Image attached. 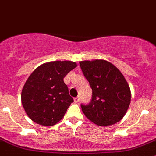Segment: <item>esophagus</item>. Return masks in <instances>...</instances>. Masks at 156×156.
Wrapping results in <instances>:
<instances>
[{"mask_svg":"<svg viewBox=\"0 0 156 156\" xmlns=\"http://www.w3.org/2000/svg\"><path fill=\"white\" fill-rule=\"evenodd\" d=\"M80 101V97H77L75 98H74V102L75 103H78Z\"/></svg>","mask_w":156,"mask_h":156,"instance_id":"34e87169","label":"esophagus"}]
</instances>
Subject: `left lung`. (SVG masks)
Listing matches in <instances>:
<instances>
[{"label":"left lung","instance_id":"8db88e82","mask_svg":"<svg viewBox=\"0 0 156 156\" xmlns=\"http://www.w3.org/2000/svg\"><path fill=\"white\" fill-rule=\"evenodd\" d=\"M92 88V100L81 105L84 115L100 126L115 125L123 119L131 100V93L122 72L104 59L79 62Z\"/></svg>","mask_w":156,"mask_h":156}]
</instances>
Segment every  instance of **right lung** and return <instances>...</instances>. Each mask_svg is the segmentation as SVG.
Here are the masks:
<instances>
[{
  "mask_svg": "<svg viewBox=\"0 0 156 156\" xmlns=\"http://www.w3.org/2000/svg\"><path fill=\"white\" fill-rule=\"evenodd\" d=\"M77 66L72 61H53L39 66L23 87L21 101L30 119L43 126L59 122L73 103L64 83L66 75Z\"/></svg>",
  "mask_w": 156,
  "mask_h": 156,
  "instance_id": "1",
  "label": "right lung"
}]
</instances>
